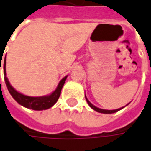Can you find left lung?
<instances>
[{
  "label": "left lung",
  "mask_w": 151,
  "mask_h": 151,
  "mask_svg": "<svg viewBox=\"0 0 151 151\" xmlns=\"http://www.w3.org/2000/svg\"><path fill=\"white\" fill-rule=\"evenodd\" d=\"M85 97H86V96H85ZM86 100H87V101H88V105L93 108V110H95L96 111H97V112H101V113H106V114H111V113H114V112H116V111H118L119 110H121V109H122L123 107H122V108H119V109H116V110H104V109H100V108H98V107H97V106H93L90 101L88 100V98L86 97ZM129 104V103H128Z\"/></svg>",
  "instance_id": "left-lung-1"
}]
</instances>
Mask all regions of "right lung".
<instances>
[{
  "label": "right lung",
  "instance_id": "1",
  "mask_svg": "<svg viewBox=\"0 0 151 151\" xmlns=\"http://www.w3.org/2000/svg\"><path fill=\"white\" fill-rule=\"evenodd\" d=\"M1 59L2 58L1 57ZM1 63V61L0 62V71ZM6 57H5V60H4V75H5V81H6V84L7 86V89H8L9 93H11V96L13 97V98L19 104L22 105L24 107L32 109V110L41 111L46 110V109L50 108L51 106H53L55 104V102L58 101V97L61 94V90H62L63 86V84L65 83V80L67 78V76L64 77L60 81V83H58L56 90L52 94H50L49 96H44V97H29V96H25V95H23L21 93H18L17 91H15V89L11 87V85L10 84L6 78Z\"/></svg>",
  "mask_w": 151,
  "mask_h": 151
}]
</instances>
